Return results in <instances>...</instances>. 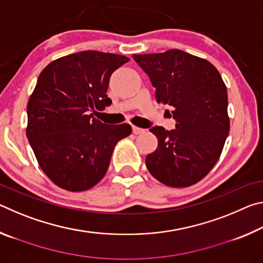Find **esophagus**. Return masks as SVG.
Here are the masks:
<instances>
[{
	"mask_svg": "<svg viewBox=\"0 0 263 263\" xmlns=\"http://www.w3.org/2000/svg\"><path fill=\"white\" fill-rule=\"evenodd\" d=\"M132 132L135 133V135H141V133L145 132V130H144V128H140V127H137V126H132Z\"/></svg>",
	"mask_w": 263,
	"mask_h": 263,
	"instance_id": "34e87169",
	"label": "esophagus"
}]
</instances>
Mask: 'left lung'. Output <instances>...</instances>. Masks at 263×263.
I'll return each instance as SVG.
<instances>
[{
	"label": "left lung",
	"instance_id": "1",
	"mask_svg": "<svg viewBox=\"0 0 263 263\" xmlns=\"http://www.w3.org/2000/svg\"><path fill=\"white\" fill-rule=\"evenodd\" d=\"M155 88L157 102L173 106L175 128L154 126L158 147L146 167L168 186L201 181L219 159L230 131L228 89L208 60L181 50L133 54Z\"/></svg>",
	"mask_w": 263,
	"mask_h": 263
}]
</instances>
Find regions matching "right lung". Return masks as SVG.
<instances>
[{
	"instance_id": "1",
	"label": "right lung",
	"mask_w": 263,
	"mask_h": 263,
	"mask_svg": "<svg viewBox=\"0 0 263 263\" xmlns=\"http://www.w3.org/2000/svg\"><path fill=\"white\" fill-rule=\"evenodd\" d=\"M128 58L82 51L48 64L28 102V137L39 166L53 183L88 190L103 179L117 142L131 135L128 124L108 125L94 117L112 103L111 74Z\"/></svg>"
}]
</instances>
